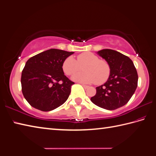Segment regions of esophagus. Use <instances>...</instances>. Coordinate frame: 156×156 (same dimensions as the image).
I'll use <instances>...</instances> for the list:
<instances>
[{
    "instance_id": "esophagus-1",
    "label": "esophagus",
    "mask_w": 156,
    "mask_h": 156,
    "mask_svg": "<svg viewBox=\"0 0 156 156\" xmlns=\"http://www.w3.org/2000/svg\"><path fill=\"white\" fill-rule=\"evenodd\" d=\"M81 85H82L83 87L85 89H87V88H89V86H88V85H84V84H81Z\"/></svg>"
}]
</instances>
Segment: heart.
Masks as SVG:
<instances>
[{"label": "heart", "instance_id": "1", "mask_svg": "<svg viewBox=\"0 0 156 156\" xmlns=\"http://www.w3.org/2000/svg\"><path fill=\"white\" fill-rule=\"evenodd\" d=\"M83 65L84 66H82ZM82 66L83 72L73 75L72 79L82 83L101 84L105 82L111 73L109 63L105 60L99 59L96 55L91 52H85L77 57V61L70 56L62 63V70L67 75L74 74Z\"/></svg>", "mask_w": 156, "mask_h": 156}]
</instances>
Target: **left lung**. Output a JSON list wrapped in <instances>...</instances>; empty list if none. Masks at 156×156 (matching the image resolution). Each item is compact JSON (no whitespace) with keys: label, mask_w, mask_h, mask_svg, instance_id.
Instances as JSON below:
<instances>
[{"label":"left lung","mask_w":156,"mask_h":156,"mask_svg":"<svg viewBox=\"0 0 156 156\" xmlns=\"http://www.w3.org/2000/svg\"><path fill=\"white\" fill-rule=\"evenodd\" d=\"M110 65L111 73L104 84L96 87L91 101L107 110L125 105L137 87L138 75L133 61L118 51L103 49L97 52Z\"/></svg>","instance_id":"8db88e82"}]
</instances>
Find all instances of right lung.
Masks as SVG:
<instances>
[{
  "label": "right lung",
  "mask_w": 156,
  "mask_h": 156,
  "mask_svg": "<svg viewBox=\"0 0 156 156\" xmlns=\"http://www.w3.org/2000/svg\"><path fill=\"white\" fill-rule=\"evenodd\" d=\"M73 53L51 49L27 61L20 82L23 94L31 106L43 112H49L67 101L74 83L65 75L62 63Z\"/></svg>",
  "instance_id": "obj_1"
}]
</instances>
